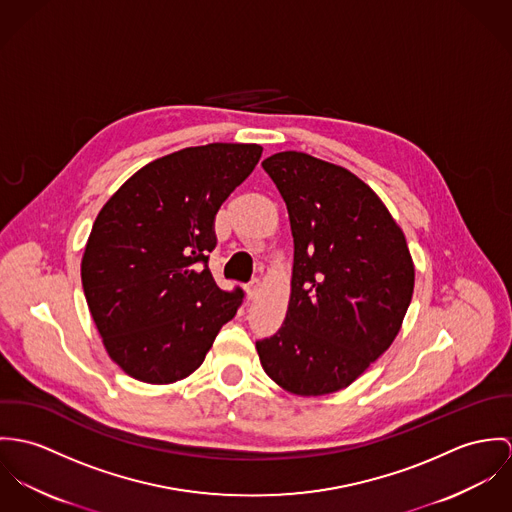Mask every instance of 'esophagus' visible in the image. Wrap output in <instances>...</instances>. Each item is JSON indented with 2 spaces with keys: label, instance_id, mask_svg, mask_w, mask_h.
I'll list each match as a JSON object with an SVG mask.
<instances>
[{
  "label": "esophagus",
  "instance_id": "obj_1",
  "mask_svg": "<svg viewBox=\"0 0 512 512\" xmlns=\"http://www.w3.org/2000/svg\"><path fill=\"white\" fill-rule=\"evenodd\" d=\"M259 288H261V281L259 279H253L251 283L247 284V296L249 298H255L259 294Z\"/></svg>",
  "mask_w": 512,
  "mask_h": 512
}]
</instances>
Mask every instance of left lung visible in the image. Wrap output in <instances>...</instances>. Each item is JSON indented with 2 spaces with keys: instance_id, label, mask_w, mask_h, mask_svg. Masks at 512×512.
Listing matches in <instances>:
<instances>
[{
  "instance_id": "8db88e82",
  "label": "left lung",
  "mask_w": 512,
  "mask_h": 512,
  "mask_svg": "<svg viewBox=\"0 0 512 512\" xmlns=\"http://www.w3.org/2000/svg\"><path fill=\"white\" fill-rule=\"evenodd\" d=\"M263 169L288 210L294 265L283 326L257 353L286 391L336 393L397 338L414 290L406 239L379 196L338 165L284 151Z\"/></svg>"
}]
</instances>
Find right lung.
<instances>
[{
  "instance_id": "add662e5",
  "label": "right lung",
  "mask_w": 512,
  "mask_h": 512,
  "mask_svg": "<svg viewBox=\"0 0 512 512\" xmlns=\"http://www.w3.org/2000/svg\"><path fill=\"white\" fill-rule=\"evenodd\" d=\"M263 147H188L135 172L98 214L82 257V286L115 363L167 385L196 371L245 292L210 269L216 214L253 172Z\"/></svg>"
}]
</instances>
